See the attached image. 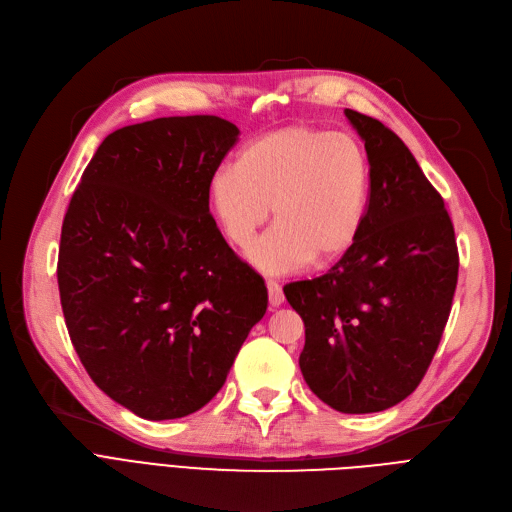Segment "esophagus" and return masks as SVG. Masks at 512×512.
I'll use <instances>...</instances> for the list:
<instances>
[{
    "mask_svg": "<svg viewBox=\"0 0 512 512\" xmlns=\"http://www.w3.org/2000/svg\"><path fill=\"white\" fill-rule=\"evenodd\" d=\"M267 294H270V305L280 307L284 303V292L282 286L274 280H267Z\"/></svg>",
    "mask_w": 512,
    "mask_h": 512,
    "instance_id": "34e87169",
    "label": "esophagus"
}]
</instances>
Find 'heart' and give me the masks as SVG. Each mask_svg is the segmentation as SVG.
I'll list each match as a JSON object with an SVG mask.
<instances>
[{
	"label": "heart",
	"instance_id": "1",
	"mask_svg": "<svg viewBox=\"0 0 512 512\" xmlns=\"http://www.w3.org/2000/svg\"><path fill=\"white\" fill-rule=\"evenodd\" d=\"M371 161L344 132L286 126L247 143L209 182V201L234 247H249L274 207V228L249 249L267 274H290L351 249L367 218Z\"/></svg>",
	"mask_w": 512,
	"mask_h": 512
}]
</instances>
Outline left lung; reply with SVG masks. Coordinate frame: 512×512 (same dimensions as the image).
I'll return each mask as SVG.
<instances>
[{
  "label": "left lung",
  "instance_id": "8db88e82",
  "mask_svg": "<svg viewBox=\"0 0 512 512\" xmlns=\"http://www.w3.org/2000/svg\"><path fill=\"white\" fill-rule=\"evenodd\" d=\"M344 114L371 161L367 218L334 267L284 294L305 321L307 386L361 415L398 405L423 380L450 315L459 251L444 199L409 147L380 120Z\"/></svg>",
  "mask_w": 512,
  "mask_h": 512
}]
</instances>
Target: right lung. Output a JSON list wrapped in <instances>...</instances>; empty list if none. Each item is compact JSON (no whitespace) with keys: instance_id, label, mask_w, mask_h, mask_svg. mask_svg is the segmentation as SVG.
I'll use <instances>...</instances> for the list:
<instances>
[{"instance_id":"add662e5","label":"right lung","mask_w":512,"mask_h":512,"mask_svg":"<svg viewBox=\"0 0 512 512\" xmlns=\"http://www.w3.org/2000/svg\"><path fill=\"white\" fill-rule=\"evenodd\" d=\"M236 139L218 116L124 126L103 139L66 211L58 286L74 351L143 419L205 407L267 309L263 278L209 213V182Z\"/></svg>"}]
</instances>
